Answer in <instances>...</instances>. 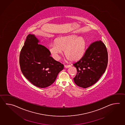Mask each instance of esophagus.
<instances>
[{"label": "esophagus", "mask_w": 125, "mask_h": 125, "mask_svg": "<svg viewBox=\"0 0 125 125\" xmlns=\"http://www.w3.org/2000/svg\"><path fill=\"white\" fill-rule=\"evenodd\" d=\"M64 66L65 68H69V67L71 66V65H64Z\"/></svg>", "instance_id": "obj_1"}]
</instances>
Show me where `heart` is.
<instances>
[{
    "label": "heart",
    "instance_id": "heart-1",
    "mask_svg": "<svg viewBox=\"0 0 125 125\" xmlns=\"http://www.w3.org/2000/svg\"><path fill=\"white\" fill-rule=\"evenodd\" d=\"M86 46V42L82 37L74 35L65 36L56 39L55 43L49 46V50L54 58L60 59L59 55L65 51V55L72 61H76L82 57Z\"/></svg>",
    "mask_w": 125,
    "mask_h": 125
}]
</instances>
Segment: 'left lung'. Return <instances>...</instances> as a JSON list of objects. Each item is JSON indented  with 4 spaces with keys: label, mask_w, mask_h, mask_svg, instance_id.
<instances>
[{
    "label": "left lung",
    "mask_w": 125,
    "mask_h": 125,
    "mask_svg": "<svg viewBox=\"0 0 125 125\" xmlns=\"http://www.w3.org/2000/svg\"><path fill=\"white\" fill-rule=\"evenodd\" d=\"M108 61L107 49L104 43L101 40L93 42L82 58L73 64L77 72L73 78L75 83L83 88L94 84L104 73Z\"/></svg>",
    "instance_id": "1"
}]
</instances>
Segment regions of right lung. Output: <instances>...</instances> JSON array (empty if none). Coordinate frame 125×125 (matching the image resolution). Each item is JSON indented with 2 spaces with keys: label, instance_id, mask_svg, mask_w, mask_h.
Listing matches in <instances>:
<instances>
[{
  "label": "right lung",
  "instance_id": "add662e5",
  "mask_svg": "<svg viewBox=\"0 0 125 125\" xmlns=\"http://www.w3.org/2000/svg\"><path fill=\"white\" fill-rule=\"evenodd\" d=\"M38 42L34 35H28L19 62L24 76L34 85L43 88L54 83L64 65L54 60L49 49Z\"/></svg>",
  "mask_w": 125,
  "mask_h": 125
}]
</instances>
